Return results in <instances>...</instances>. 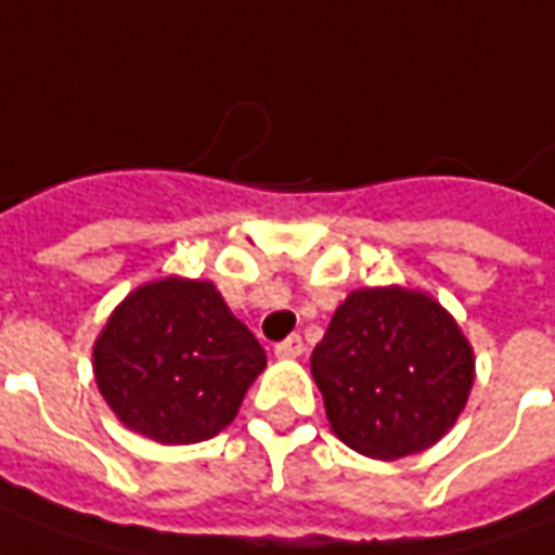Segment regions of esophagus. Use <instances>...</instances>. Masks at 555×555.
Masks as SVG:
<instances>
[{"instance_id": "esophagus-1", "label": "esophagus", "mask_w": 555, "mask_h": 555, "mask_svg": "<svg viewBox=\"0 0 555 555\" xmlns=\"http://www.w3.org/2000/svg\"><path fill=\"white\" fill-rule=\"evenodd\" d=\"M304 354V339L300 336H288V339H282L276 345V358L279 360H294Z\"/></svg>"}]
</instances>
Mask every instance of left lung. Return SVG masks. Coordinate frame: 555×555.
Instances as JSON below:
<instances>
[{"instance_id": "left-lung-1", "label": "left lung", "mask_w": 555, "mask_h": 555, "mask_svg": "<svg viewBox=\"0 0 555 555\" xmlns=\"http://www.w3.org/2000/svg\"><path fill=\"white\" fill-rule=\"evenodd\" d=\"M312 378L336 439L372 460H402L456 424L475 385V348L417 288H358L312 351Z\"/></svg>"}]
</instances>
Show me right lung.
<instances>
[{
  "label": "right lung",
  "instance_id": "right-lung-1",
  "mask_svg": "<svg viewBox=\"0 0 555 555\" xmlns=\"http://www.w3.org/2000/svg\"><path fill=\"white\" fill-rule=\"evenodd\" d=\"M264 366L261 343L210 279L143 282L92 345V372L107 409L126 429L158 444L219 436Z\"/></svg>",
  "mask_w": 555,
  "mask_h": 555
}]
</instances>
